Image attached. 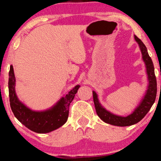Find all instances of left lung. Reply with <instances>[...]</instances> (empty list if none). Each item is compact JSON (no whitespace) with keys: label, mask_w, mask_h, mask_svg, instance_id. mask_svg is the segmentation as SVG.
<instances>
[{"label":"left lung","mask_w":161,"mask_h":161,"mask_svg":"<svg viewBox=\"0 0 161 161\" xmlns=\"http://www.w3.org/2000/svg\"><path fill=\"white\" fill-rule=\"evenodd\" d=\"M134 37H135L136 42L138 44L141 52H142L143 61H144L145 67H146L149 83L146 93L133 113L127 116H117L116 114L111 113L110 111H107L105 108H103L100 103L99 102L97 94L96 92L94 91L92 92H93L94 106H95V110L98 116L103 122L108 123V124L115 125V126H130V125H135L140 122L146 116V114L150 110L151 107L153 106L155 101L156 94H157V81H156L153 61L149 56L144 44L136 36H134Z\"/></svg>","instance_id":"1"}]
</instances>
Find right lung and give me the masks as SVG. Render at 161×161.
Returning a JSON list of instances; mask_svg holds the SVG:
<instances>
[{
	"label": "right lung",
	"mask_w": 161,
	"mask_h": 161,
	"mask_svg": "<svg viewBox=\"0 0 161 161\" xmlns=\"http://www.w3.org/2000/svg\"><path fill=\"white\" fill-rule=\"evenodd\" d=\"M8 93L10 106L15 117L31 130L37 133H47L64 125L69 116V107L80 86L77 85L62 97L53 106L45 111H32L17 97L15 92V76L12 65L8 73Z\"/></svg>",
	"instance_id": "1"
}]
</instances>
